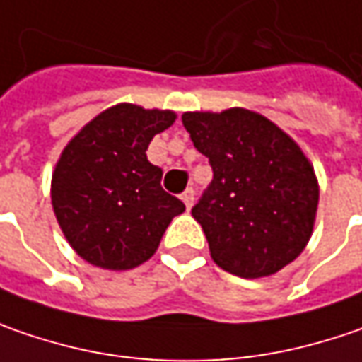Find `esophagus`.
Returning a JSON list of instances; mask_svg holds the SVG:
<instances>
[{"instance_id":"1","label":"esophagus","mask_w":362,"mask_h":362,"mask_svg":"<svg viewBox=\"0 0 362 362\" xmlns=\"http://www.w3.org/2000/svg\"><path fill=\"white\" fill-rule=\"evenodd\" d=\"M182 200H184L186 209H192V204H194V188H186L182 192Z\"/></svg>"}]
</instances>
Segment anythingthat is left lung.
<instances>
[{"mask_svg": "<svg viewBox=\"0 0 362 362\" xmlns=\"http://www.w3.org/2000/svg\"><path fill=\"white\" fill-rule=\"evenodd\" d=\"M182 123L212 180L192 206L218 267L245 279L296 259L318 209L314 170L290 135L247 109L184 113Z\"/></svg>", "mask_w": 362, "mask_h": 362, "instance_id": "8db88e82", "label": "left lung"}]
</instances>
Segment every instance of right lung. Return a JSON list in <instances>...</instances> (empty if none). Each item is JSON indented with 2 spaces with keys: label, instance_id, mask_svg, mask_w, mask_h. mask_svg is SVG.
<instances>
[{
  "label": "right lung",
  "instance_id": "1",
  "mask_svg": "<svg viewBox=\"0 0 362 362\" xmlns=\"http://www.w3.org/2000/svg\"><path fill=\"white\" fill-rule=\"evenodd\" d=\"M172 111L115 105L74 135L52 176V206L72 249L103 269H132L156 253L164 230L184 212L162 188V168L146 151L168 129Z\"/></svg>",
  "mask_w": 362,
  "mask_h": 362
}]
</instances>
